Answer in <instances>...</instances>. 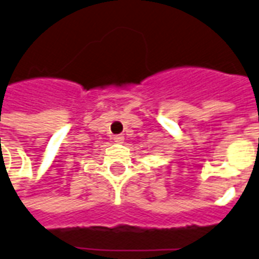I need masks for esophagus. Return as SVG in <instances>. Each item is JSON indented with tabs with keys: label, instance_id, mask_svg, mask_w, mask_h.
Masks as SVG:
<instances>
[{
	"label": "esophagus",
	"instance_id": "obj_1",
	"mask_svg": "<svg viewBox=\"0 0 259 259\" xmlns=\"http://www.w3.org/2000/svg\"><path fill=\"white\" fill-rule=\"evenodd\" d=\"M112 139H114L115 143H123V140H124V138H123L121 135H115Z\"/></svg>",
	"mask_w": 259,
	"mask_h": 259
}]
</instances>
